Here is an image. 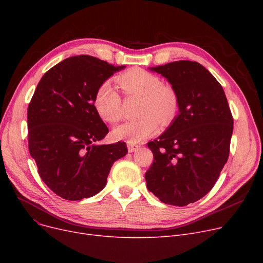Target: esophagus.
<instances>
[{
  "instance_id": "1",
  "label": "esophagus",
  "mask_w": 263,
  "mask_h": 263,
  "mask_svg": "<svg viewBox=\"0 0 263 263\" xmlns=\"http://www.w3.org/2000/svg\"><path fill=\"white\" fill-rule=\"evenodd\" d=\"M140 148H141V147H140L139 145L131 144V143L128 144V150H129V153H135V151L140 150Z\"/></svg>"
}]
</instances>
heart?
<instances>
[{
	"instance_id": "heart-1",
	"label": "heart",
	"mask_w": 263,
	"mask_h": 263,
	"mask_svg": "<svg viewBox=\"0 0 263 263\" xmlns=\"http://www.w3.org/2000/svg\"><path fill=\"white\" fill-rule=\"evenodd\" d=\"M117 82L124 95L142 96L143 115L117 126L113 130L116 139L131 144L142 143L158 131L160 120L168 124L176 117L179 108L177 91L172 85L162 83L157 74L142 68H132L120 74ZM95 106L100 117L108 123H114L121 118V98L107 81L97 89Z\"/></svg>"
}]
</instances>
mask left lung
I'll list each match as a JSON object with an SVG mask.
<instances>
[{
  "label": "left lung",
  "instance_id": "obj_1",
  "mask_svg": "<svg viewBox=\"0 0 263 263\" xmlns=\"http://www.w3.org/2000/svg\"><path fill=\"white\" fill-rule=\"evenodd\" d=\"M151 70L177 91L179 115L147 144L154 154L147 189L164 203L187 205L208 194L228 160L232 114L222 85L199 63L178 61Z\"/></svg>",
  "mask_w": 263,
  "mask_h": 263
}]
</instances>
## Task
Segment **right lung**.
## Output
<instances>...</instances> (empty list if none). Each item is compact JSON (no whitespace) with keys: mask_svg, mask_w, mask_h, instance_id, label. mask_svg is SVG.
<instances>
[{"mask_svg":"<svg viewBox=\"0 0 263 263\" xmlns=\"http://www.w3.org/2000/svg\"><path fill=\"white\" fill-rule=\"evenodd\" d=\"M123 68L90 55L71 57L48 70L35 89L27 107L29 150L40 178L64 199L96 195L114 162L128 154L124 142L98 144L108 128L95 106L97 89Z\"/></svg>","mask_w":263,"mask_h":263,"instance_id":"add662e5","label":"right lung"}]
</instances>
